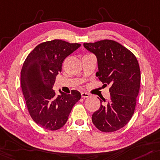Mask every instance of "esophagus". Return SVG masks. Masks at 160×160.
Segmentation results:
<instances>
[{"mask_svg": "<svg viewBox=\"0 0 160 160\" xmlns=\"http://www.w3.org/2000/svg\"><path fill=\"white\" fill-rule=\"evenodd\" d=\"M81 97L83 98H88V97H89V94L86 93V92H82Z\"/></svg>", "mask_w": 160, "mask_h": 160, "instance_id": "34e87169", "label": "esophagus"}]
</instances>
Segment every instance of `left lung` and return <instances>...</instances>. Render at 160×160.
Wrapping results in <instances>:
<instances>
[{
  "mask_svg": "<svg viewBox=\"0 0 160 160\" xmlns=\"http://www.w3.org/2000/svg\"><path fill=\"white\" fill-rule=\"evenodd\" d=\"M84 48L97 57L96 77L110 86V98H101V107L93 113L92 123L102 132H114L124 127L135 110L140 88L141 73L132 52L112 40L84 43Z\"/></svg>",
  "mask_w": 160,
  "mask_h": 160,
  "instance_id": "obj_1",
  "label": "left lung"
}]
</instances>
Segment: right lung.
I'll list each match as a JSON object with an SVG mask.
<instances>
[{"label": "right lung", "instance_id": "obj_1", "mask_svg": "<svg viewBox=\"0 0 160 160\" xmlns=\"http://www.w3.org/2000/svg\"><path fill=\"white\" fill-rule=\"evenodd\" d=\"M80 47V44L54 39L39 44L25 59L21 72L23 95L30 116L42 128L57 130L64 126L81 98L77 90L57 95L53 89L64 59Z\"/></svg>", "mask_w": 160, "mask_h": 160}]
</instances>
